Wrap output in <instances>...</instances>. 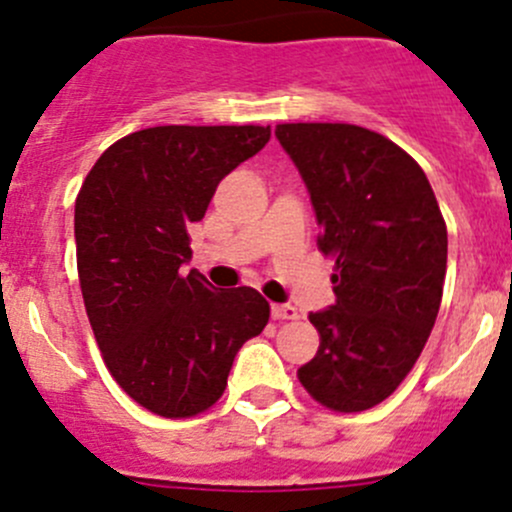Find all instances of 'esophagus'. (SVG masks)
<instances>
[{
	"instance_id": "esophagus-1",
	"label": "esophagus",
	"mask_w": 512,
	"mask_h": 512,
	"mask_svg": "<svg viewBox=\"0 0 512 512\" xmlns=\"http://www.w3.org/2000/svg\"><path fill=\"white\" fill-rule=\"evenodd\" d=\"M272 317L275 319H297V309L292 304H272Z\"/></svg>"
}]
</instances>
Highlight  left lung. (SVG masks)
Instances as JSON below:
<instances>
[{
    "mask_svg": "<svg viewBox=\"0 0 512 512\" xmlns=\"http://www.w3.org/2000/svg\"><path fill=\"white\" fill-rule=\"evenodd\" d=\"M334 260L337 302L309 314L319 332L297 376L314 401L354 414L381 404L414 369L436 324L448 232L421 165L352 123H280Z\"/></svg>",
    "mask_w": 512,
    "mask_h": 512,
    "instance_id": "8db88e82",
    "label": "left lung"
}]
</instances>
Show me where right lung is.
Segmentation results:
<instances>
[{
	"instance_id": "right-lung-1",
	"label": "right lung",
	"mask_w": 512,
	"mask_h": 512,
	"mask_svg": "<svg viewBox=\"0 0 512 512\" xmlns=\"http://www.w3.org/2000/svg\"><path fill=\"white\" fill-rule=\"evenodd\" d=\"M270 141V126H156L101 153L76 198V265L103 361L143 409L188 418L223 396L235 354L267 327L257 289H215L190 262L230 170Z\"/></svg>"
}]
</instances>
